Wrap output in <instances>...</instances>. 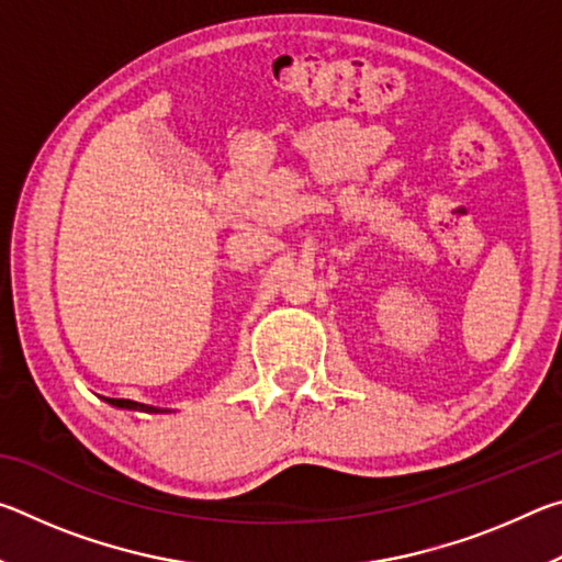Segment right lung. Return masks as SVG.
Here are the masks:
<instances>
[{
  "instance_id": "right-lung-1",
  "label": "right lung",
  "mask_w": 562,
  "mask_h": 562,
  "mask_svg": "<svg viewBox=\"0 0 562 562\" xmlns=\"http://www.w3.org/2000/svg\"><path fill=\"white\" fill-rule=\"evenodd\" d=\"M103 402L116 406V408H126V412H146V414H168L170 408H160V406H150V404H140V402H131V398H109L101 396Z\"/></svg>"
}]
</instances>
